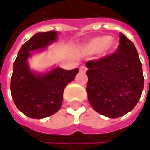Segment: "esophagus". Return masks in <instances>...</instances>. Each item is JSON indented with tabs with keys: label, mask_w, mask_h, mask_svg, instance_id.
<instances>
[{
	"label": "esophagus",
	"mask_w": 150,
	"mask_h": 150,
	"mask_svg": "<svg viewBox=\"0 0 150 150\" xmlns=\"http://www.w3.org/2000/svg\"><path fill=\"white\" fill-rule=\"evenodd\" d=\"M87 70H88L87 67H86L84 65H83L80 67V68H79V71L81 72V73H85V72L87 71Z\"/></svg>",
	"instance_id": "esophagus-1"
}]
</instances>
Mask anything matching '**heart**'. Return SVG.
Masks as SVG:
<instances>
[{
  "mask_svg": "<svg viewBox=\"0 0 150 150\" xmlns=\"http://www.w3.org/2000/svg\"><path fill=\"white\" fill-rule=\"evenodd\" d=\"M118 43L114 38L108 36H99L91 39L86 46V50L91 54L100 52L103 55H107L116 49Z\"/></svg>",
  "mask_w": 150,
  "mask_h": 150,
  "instance_id": "b5f03b06",
  "label": "heart"
}]
</instances>
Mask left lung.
Segmentation results:
<instances>
[{
  "mask_svg": "<svg viewBox=\"0 0 150 150\" xmlns=\"http://www.w3.org/2000/svg\"><path fill=\"white\" fill-rule=\"evenodd\" d=\"M116 52L86 63L88 100L96 112L117 118L132 111L144 87L142 66L134 44L120 33Z\"/></svg>",
  "mask_w": 150,
  "mask_h": 150,
  "instance_id": "1",
  "label": "left lung"
}]
</instances>
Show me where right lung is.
I'll list each match as a JSON object with an SVG mask.
<instances>
[{
    "mask_svg": "<svg viewBox=\"0 0 150 150\" xmlns=\"http://www.w3.org/2000/svg\"><path fill=\"white\" fill-rule=\"evenodd\" d=\"M57 31L34 34L23 44L13 63L10 91L18 110L28 117L42 119L60 109L66 86L75 79L79 69L56 67L46 74H35L27 63L35 50H42L57 38Z\"/></svg>",
    "mask_w": 150,
    "mask_h": 150,
    "instance_id": "right-lung-1",
    "label": "right lung"
}]
</instances>
